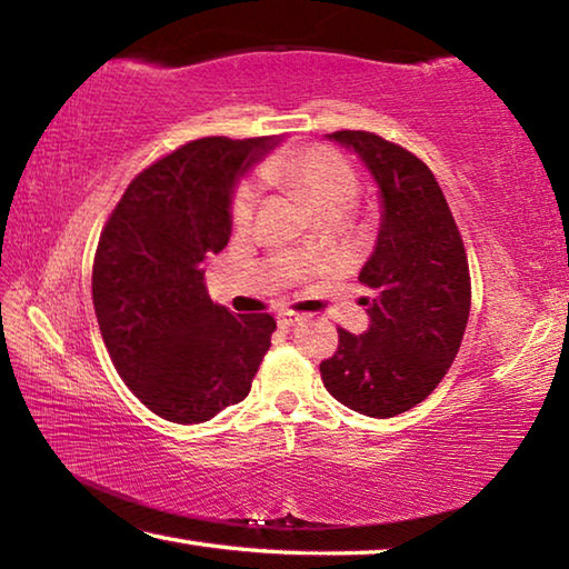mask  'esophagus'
I'll return each instance as SVG.
<instances>
[{
	"instance_id": "obj_1",
	"label": "esophagus",
	"mask_w": 569,
	"mask_h": 569,
	"mask_svg": "<svg viewBox=\"0 0 569 569\" xmlns=\"http://www.w3.org/2000/svg\"><path fill=\"white\" fill-rule=\"evenodd\" d=\"M298 321H301V316H298V313H291V311L278 313V329H283V331L291 329V326L298 323Z\"/></svg>"
}]
</instances>
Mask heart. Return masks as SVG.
<instances>
[{"label":"heart","instance_id":"heart-1","mask_svg":"<svg viewBox=\"0 0 569 569\" xmlns=\"http://www.w3.org/2000/svg\"><path fill=\"white\" fill-rule=\"evenodd\" d=\"M263 178L296 192L319 213L341 218L359 198V176L339 150L329 146L286 148L263 162ZM256 196L248 186L238 188L230 203V220L236 228H248L253 220Z\"/></svg>","mask_w":569,"mask_h":569}]
</instances>
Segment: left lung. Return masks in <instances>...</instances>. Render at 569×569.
Returning <instances> with one entry per match:
<instances>
[{
    "mask_svg": "<svg viewBox=\"0 0 569 569\" xmlns=\"http://www.w3.org/2000/svg\"><path fill=\"white\" fill-rule=\"evenodd\" d=\"M369 168L381 198L377 248L359 281L369 329H339V351L321 363L323 387L366 417L417 407L457 359L469 321L467 250L445 192L409 150L363 130L331 132Z\"/></svg>",
    "mask_w": 569,
    "mask_h": 569,
    "instance_id": "left-lung-1",
    "label": "left lung"
}]
</instances>
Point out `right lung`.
<instances>
[{"instance_id": "obj_1", "label": "right lung", "mask_w": 569, "mask_h": 569, "mask_svg": "<svg viewBox=\"0 0 569 569\" xmlns=\"http://www.w3.org/2000/svg\"><path fill=\"white\" fill-rule=\"evenodd\" d=\"M278 142L200 138L152 162L102 228L92 303L130 391L176 423L213 419L248 397L271 346L273 316L210 301L206 258L230 238L236 182Z\"/></svg>"}]
</instances>
